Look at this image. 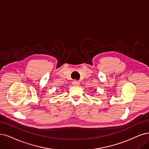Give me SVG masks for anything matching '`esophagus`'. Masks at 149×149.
Wrapping results in <instances>:
<instances>
[{
    "mask_svg": "<svg viewBox=\"0 0 149 149\" xmlns=\"http://www.w3.org/2000/svg\"><path fill=\"white\" fill-rule=\"evenodd\" d=\"M72 84H73L74 85H75V86H79L80 84H79V82L78 81L74 80V81H73V82H72Z\"/></svg>",
    "mask_w": 149,
    "mask_h": 149,
    "instance_id": "obj_1",
    "label": "esophagus"
}]
</instances>
